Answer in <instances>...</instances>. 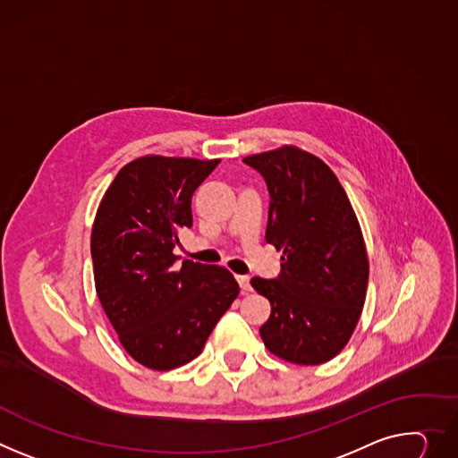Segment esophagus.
Masks as SVG:
<instances>
[{"label": "esophagus", "mask_w": 458, "mask_h": 458, "mask_svg": "<svg viewBox=\"0 0 458 458\" xmlns=\"http://www.w3.org/2000/svg\"><path fill=\"white\" fill-rule=\"evenodd\" d=\"M237 281H239V286H241V290H242V294H248L252 290V286H250V277L248 276H237Z\"/></svg>", "instance_id": "esophagus-1"}]
</instances>
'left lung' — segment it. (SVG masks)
Returning <instances> with one entry per match:
<instances>
[{"label": "left lung", "instance_id": "obj_1", "mask_svg": "<svg viewBox=\"0 0 458 458\" xmlns=\"http://www.w3.org/2000/svg\"><path fill=\"white\" fill-rule=\"evenodd\" d=\"M267 181V242L281 250L277 279L252 277L270 305L265 347L298 365H319L349 344L369 281L367 248L352 204L316 155L281 146L242 158Z\"/></svg>", "mask_w": 458, "mask_h": 458}]
</instances>
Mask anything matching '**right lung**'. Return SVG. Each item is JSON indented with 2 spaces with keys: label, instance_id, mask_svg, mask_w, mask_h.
<instances>
[{
  "label": "right lung",
  "instance_id": "right-lung-1",
  "mask_svg": "<svg viewBox=\"0 0 458 458\" xmlns=\"http://www.w3.org/2000/svg\"><path fill=\"white\" fill-rule=\"evenodd\" d=\"M219 158L144 155L106 190L91 230L95 288L118 342L140 365L170 370L197 358L239 296L230 270L174 248L190 228L191 197Z\"/></svg>",
  "mask_w": 458,
  "mask_h": 458
}]
</instances>
